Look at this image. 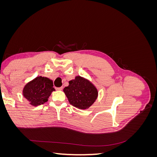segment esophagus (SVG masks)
<instances>
[{
    "instance_id": "34e87169",
    "label": "esophagus",
    "mask_w": 157,
    "mask_h": 157,
    "mask_svg": "<svg viewBox=\"0 0 157 157\" xmlns=\"http://www.w3.org/2000/svg\"><path fill=\"white\" fill-rule=\"evenodd\" d=\"M62 89H63V87H62V86L59 87V88H56V90H61Z\"/></svg>"
}]
</instances>
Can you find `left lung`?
I'll return each mask as SVG.
<instances>
[{"instance_id":"obj_1","label":"left lung","mask_w":157,"mask_h":157,"mask_svg":"<svg viewBox=\"0 0 157 157\" xmlns=\"http://www.w3.org/2000/svg\"><path fill=\"white\" fill-rule=\"evenodd\" d=\"M63 92L71 105L81 109L91 106L98 97V90L94 85L80 77L70 80Z\"/></svg>"}]
</instances>
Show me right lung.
<instances>
[{
    "label": "right lung",
    "mask_w": 157,
    "mask_h": 157,
    "mask_svg": "<svg viewBox=\"0 0 157 157\" xmlns=\"http://www.w3.org/2000/svg\"><path fill=\"white\" fill-rule=\"evenodd\" d=\"M53 86V82L49 78L37 77L26 84L23 91V96L31 105H42L48 101L51 92L55 90Z\"/></svg>",
    "instance_id": "1"
}]
</instances>
